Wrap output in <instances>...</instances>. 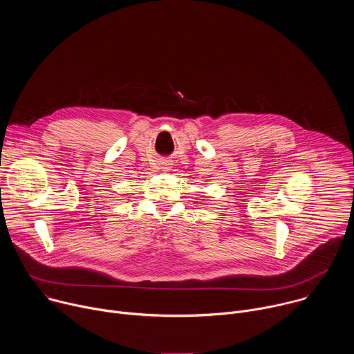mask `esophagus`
Listing matches in <instances>:
<instances>
[{"mask_svg":"<svg viewBox=\"0 0 354 354\" xmlns=\"http://www.w3.org/2000/svg\"><path fill=\"white\" fill-rule=\"evenodd\" d=\"M169 164H167V162H162V169H165V171H169Z\"/></svg>","mask_w":354,"mask_h":354,"instance_id":"34e87169","label":"esophagus"}]
</instances>
